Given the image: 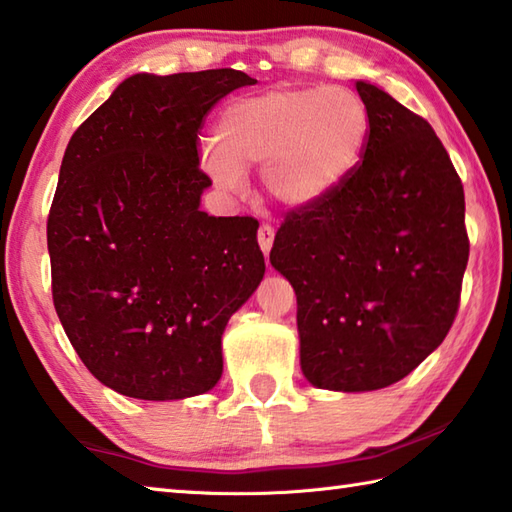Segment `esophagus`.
<instances>
[{
	"label": "esophagus",
	"instance_id": "obj_1",
	"mask_svg": "<svg viewBox=\"0 0 512 512\" xmlns=\"http://www.w3.org/2000/svg\"><path fill=\"white\" fill-rule=\"evenodd\" d=\"M257 241H259V246H262L264 255L271 253L273 241H275V230H273V226H268V224L259 226V230H257Z\"/></svg>",
	"mask_w": 512,
	"mask_h": 512
}]
</instances>
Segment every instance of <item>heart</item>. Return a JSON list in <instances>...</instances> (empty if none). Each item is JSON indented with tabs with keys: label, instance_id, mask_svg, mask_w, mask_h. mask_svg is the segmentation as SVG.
<instances>
[{
	"label": "heart",
	"instance_id": "b5f03b06",
	"mask_svg": "<svg viewBox=\"0 0 512 512\" xmlns=\"http://www.w3.org/2000/svg\"><path fill=\"white\" fill-rule=\"evenodd\" d=\"M367 134V107L349 89H273L221 111L215 145L206 147L203 165L224 188L239 185L246 167L264 165L266 190L300 208L347 179Z\"/></svg>",
	"mask_w": 512,
	"mask_h": 512
}]
</instances>
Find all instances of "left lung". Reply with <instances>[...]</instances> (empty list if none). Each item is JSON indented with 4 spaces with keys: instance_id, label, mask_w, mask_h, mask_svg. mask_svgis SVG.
<instances>
[{
    "instance_id": "left-lung-1",
    "label": "left lung",
    "mask_w": 512,
    "mask_h": 512,
    "mask_svg": "<svg viewBox=\"0 0 512 512\" xmlns=\"http://www.w3.org/2000/svg\"><path fill=\"white\" fill-rule=\"evenodd\" d=\"M356 89L362 161L288 210L271 248L297 295L304 376L336 392L394 385L441 345L470 255L463 183L432 125L369 82Z\"/></svg>"
}]
</instances>
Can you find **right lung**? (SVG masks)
Instances as JSON below:
<instances>
[{
  "label": "right lung",
  "mask_w": 512,
  "mask_h": 512,
  "mask_svg": "<svg viewBox=\"0 0 512 512\" xmlns=\"http://www.w3.org/2000/svg\"><path fill=\"white\" fill-rule=\"evenodd\" d=\"M257 80L235 69L136 73L64 152L46 221L55 313L102 385L143 401L208 392L221 333L262 282L257 219L208 217L199 134Z\"/></svg>",
  "instance_id": "add662e5"
}]
</instances>
